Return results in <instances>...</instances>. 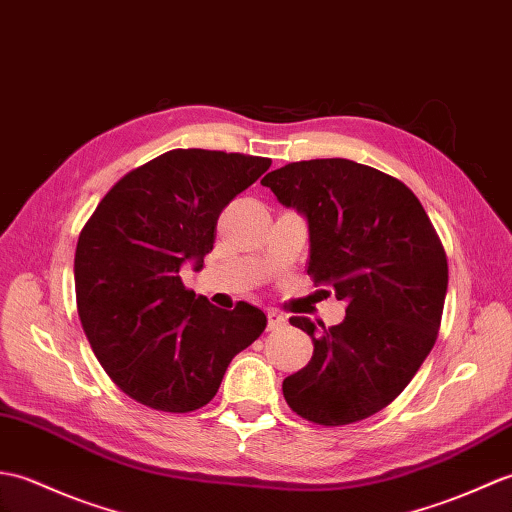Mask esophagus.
<instances>
[{
	"instance_id": "34e87169",
	"label": "esophagus",
	"mask_w": 512,
	"mask_h": 512,
	"mask_svg": "<svg viewBox=\"0 0 512 512\" xmlns=\"http://www.w3.org/2000/svg\"><path fill=\"white\" fill-rule=\"evenodd\" d=\"M285 322H287V317L282 315V313H278V311H269V313H267V324H269V331H276V328L285 326Z\"/></svg>"
}]
</instances>
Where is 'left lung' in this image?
Returning a JSON list of instances; mask_svg holds the SVG:
<instances>
[{
	"instance_id": "left-lung-1",
	"label": "left lung",
	"mask_w": 512,
	"mask_h": 512,
	"mask_svg": "<svg viewBox=\"0 0 512 512\" xmlns=\"http://www.w3.org/2000/svg\"><path fill=\"white\" fill-rule=\"evenodd\" d=\"M260 184L304 214L306 274L346 302L337 326L291 317L315 348L282 394L295 414L324 427L381 412L434 348L445 306L447 254L425 208L403 181L342 157L293 162Z\"/></svg>"
}]
</instances>
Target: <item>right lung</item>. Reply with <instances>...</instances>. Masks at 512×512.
Here are the masks:
<instances>
[{
    "label": "right lung",
    "instance_id": "add662e5",
    "mask_svg": "<svg viewBox=\"0 0 512 512\" xmlns=\"http://www.w3.org/2000/svg\"><path fill=\"white\" fill-rule=\"evenodd\" d=\"M269 157L173 149L124 175L78 236L76 306L100 366L151 410L186 414L219 392L234 355L265 331L247 302L223 311L181 282L212 252L221 210Z\"/></svg>",
    "mask_w": 512,
    "mask_h": 512
}]
</instances>
